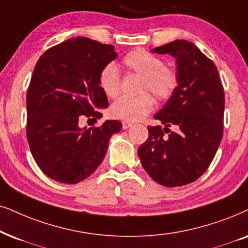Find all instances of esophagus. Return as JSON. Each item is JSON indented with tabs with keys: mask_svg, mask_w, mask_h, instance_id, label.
I'll use <instances>...</instances> for the list:
<instances>
[{
	"mask_svg": "<svg viewBox=\"0 0 248 248\" xmlns=\"http://www.w3.org/2000/svg\"><path fill=\"white\" fill-rule=\"evenodd\" d=\"M131 127L130 122H122V129H128Z\"/></svg>",
	"mask_w": 248,
	"mask_h": 248,
	"instance_id": "1",
	"label": "esophagus"
}]
</instances>
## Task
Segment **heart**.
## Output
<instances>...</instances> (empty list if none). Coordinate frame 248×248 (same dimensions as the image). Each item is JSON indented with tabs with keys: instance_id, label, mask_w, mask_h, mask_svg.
Returning a JSON list of instances; mask_svg holds the SVG:
<instances>
[{
	"instance_id": "obj_1",
	"label": "heart",
	"mask_w": 248,
	"mask_h": 248,
	"mask_svg": "<svg viewBox=\"0 0 248 248\" xmlns=\"http://www.w3.org/2000/svg\"><path fill=\"white\" fill-rule=\"evenodd\" d=\"M121 66L127 74L142 77L139 97H121L111 106V115L126 122L143 120L155 108V101L166 103L173 98L180 86V77L174 67L165 65L164 59L145 49H135L124 55ZM98 84L108 98H115L121 89V75L112 64L106 65L98 75Z\"/></svg>"
}]
</instances>
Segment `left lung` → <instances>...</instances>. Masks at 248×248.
Listing matches in <instances>:
<instances>
[{
  "mask_svg": "<svg viewBox=\"0 0 248 248\" xmlns=\"http://www.w3.org/2000/svg\"><path fill=\"white\" fill-rule=\"evenodd\" d=\"M176 57L180 86L149 126L139 147L146 173L164 186H182L207 170L223 136L224 90L217 67L192 42L175 40L153 49ZM173 126L175 132L170 130Z\"/></svg>",
  "mask_w": 248,
  "mask_h": 248,
  "instance_id": "left-lung-1",
  "label": "left lung"
}]
</instances>
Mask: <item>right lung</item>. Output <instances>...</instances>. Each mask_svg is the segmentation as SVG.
I'll return each instance as SVG.
<instances>
[{
    "label": "right lung",
    "mask_w": 248,
    "mask_h": 248,
    "mask_svg": "<svg viewBox=\"0 0 248 248\" xmlns=\"http://www.w3.org/2000/svg\"><path fill=\"white\" fill-rule=\"evenodd\" d=\"M117 56L113 46L79 36L51 46L37 61L26 95V135L34 160L52 180H86L104 159L109 137L120 131L118 120L88 129L79 124L83 118L101 119L108 106L98 75Z\"/></svg>",
    "instance_id": "add662e5"
}]
</instances>
